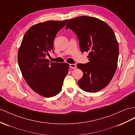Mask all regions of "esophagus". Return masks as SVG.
Listing matches in <instances>:
<instances>
[{
  "mask_svg": "<svg viewBox=\"0 0 135 135\" xmlns=\"http://www.w3.org/2000/svg\"><path fill=\"white\" fill-rule=\"evenodd\" d=\"M70 67L72 68V69H75L77 67L76 64H70Z\"/></svg>",
  "mask_w": 135,
  "mask_h": 135,
  "instance_id": "1",
  "label": "esophagus"
}]
</instances>
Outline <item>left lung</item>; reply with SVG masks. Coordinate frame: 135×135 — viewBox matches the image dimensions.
I'll use <instances>...</instances> for the list:
<instances>
[{
    "label": "left lung",
    "mask_w": 135,
    "mask_h": 135,
    "mask_svg": "<svg viewBox=\"0 0 135 135\" xmlns=\"http://www.w3.org/2000/svg\"><path fill=\"white\" fill-rule=\"evenodd\" d=\"M65 28L77 35L82 53L89 51V62L77 65L83 72L79 87L88 92L99 91L109 84L117 68L119 45L115 33L105 22L87 16L69 20Z\"/></svg>",
    "instance_id": "1"
}]
</instances>
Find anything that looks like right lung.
<instances>
[{
    "instance_id": "right-lung-1",
    "label": "right lung",
    "mask_w": 135,
    "mask_h": 135,
    "mask_svg": "<svg viewBox=\"0 0 135 135\" xmlns=\"http://www.w3.org/2000/svg\"><path fill=\"white\" fill-rule=\"evenodd\" d=\"M64 21H47L32 26L24 36L18 51L19 68L32 90L46 98L61 89L69 64L50 62L46 57L54 50L55 36L65 26Z\"/></svg>"
}]
</instances>
